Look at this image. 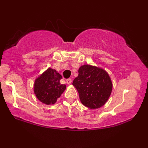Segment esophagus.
Returning <instances> with one entry per match:
<instances>
[{"label":"esophagus","mask_w":148,"mask_h":148,"mask_svg":"<svg viewBox=\"0 0 148 148\" xmlns=\"http://www.w3.org/2000/svg\"><path fill=\"white\" fill-rule=\"evenodd\" d=\"M66 81H67V84L68 85H70L71 83H72V79H68L66 80Z\"/></svg>","instance_id":"34e87169"}]
</instances>
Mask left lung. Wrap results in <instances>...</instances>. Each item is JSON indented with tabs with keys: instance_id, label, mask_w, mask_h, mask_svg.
Masks as SVG:
<instances>
[{
	"instance_id": "left-lung-1",
	"label": "left lung",
	"mask_w": 148,
	"mask_h": 148,
	"mask_svg": "<svg viewBox=\"0 0 148 148\" xmlns=\"http://www.w3.org/2000/svg\"><path fill=\"white\" fill-rule=\"evenodd\" d=\"M72 85L79 92L81 103L91 109L103 106L109 99L113 89V83L108 72L90 64L79 67V75Z\"/></svg>"
}]
</instances>
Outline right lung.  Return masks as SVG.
Here are the masks:
<instances>
[{"mask_svg":"<svg viewBox=\"0 0 148 148\" xmlns=\"http://www.w3.org/2000/svg\"><path fill=\"white\" fill-rule=\"evenodd\" d=\"M62 76L56 69L49 67L34 83L33 90L35 96L47 105L54 104L66 89L65 84H60Z\"/></svg>","mask_w":148,"mask_h":148,"instance_id":"right-lung-1","label":"right lung"}]
</instances>
